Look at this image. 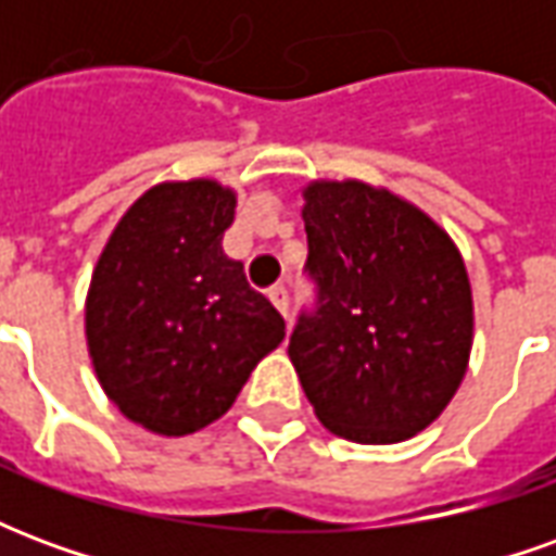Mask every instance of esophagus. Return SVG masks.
Listing matches in <instances>:
<instances>
[{"label":"esophagus","mask_w":556,"mask_h":556,"mask_svg":"<svg viewBox=\"0 0 556 556\" xmlns=\"http://www.w3.org/2000/svg\"><path fill=\"white\" fill-rule=\"evenodd\" d=\"M267 298H270V303L277 306L279 313L289 318V291L282 289V286H274V289L267 291Z\"/></svg>","instance_id":"esophagus-1"}]
</instances>
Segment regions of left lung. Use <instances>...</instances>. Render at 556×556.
<instances>
[{"label":"left lung","instance_id":"left-lung-1","mask_svg":"<svg viewBox=\"0 0 556 556\" xmlns=\"http://www.w3.org/2000/svg\"><path fill=\"white\" fill-rule=\"evenodd\" d=\"M318 309L289 357L315 417L354 443H399L431 426L473 349L465 258L441 223L387 187L345 178L301 190Z\"/></svg>","mask_w":556,"mask_h":556}]
</instances>
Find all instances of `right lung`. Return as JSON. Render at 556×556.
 <instances>
[{
    "mask_svg": "<svg viewBox=\"0 0 556 556\" xmlns=\"http://www.w3.org/2000/svg\"><path fill=\"white\" fill-rule=\"evenodd\" d=\"M238 193L217 178L148 187L91 270L86 345L103 393L163 438L205 429L235 405L286 337L282 315L223 253Z\"/></svg>",
    "mask_w": 556,
    "mask_h": 556,
    "instance_id": "1",
    "label": "right lung"
}]
</instances>
